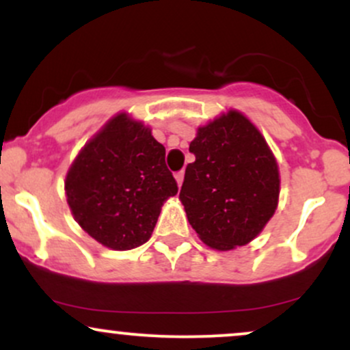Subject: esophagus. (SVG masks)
I'll return each instance as SVG.
<instances>
[{
    "label": "esophagus",
    "instance_id": "esophagus-1",
    "mask_svg": "<svg viewBox=\"0 0 350 350\" xmlns=\"http://www.w3.org/2000/svg\"><path fill=\"white\" fill-rule=\"evenodd\" d=\"M174 179H176V183H178V186H179V187L183 186V180H184V172H183V171L176 172V174H174Z\"/></svg>",
    "mask_w": 350,
    "mask_h": 350
}]
</instances>
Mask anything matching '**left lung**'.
Returning <instances> with one entry per match:
<instances>
[{
  "mask_svg": "<svg viewBox=\"0 0 350 350\" xmlns=\"http://www.w3.org/2000/svg\"><path fill=\"white\" fill-rule=\"evenodd\" d=\"M189 151L196 161L187 164L179 199L199 239L220 252L252 242L280 198L278 163L263 135L230 110L199 126Z\"/></svg>",
  "mask_w": 350,
  "mask_h": 350,
  "instance_id": "obj_1",
  "label": "left lung"
}]
</instances>
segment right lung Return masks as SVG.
<instances>
[{
  "mask_svg": "<svg viewBox=\"0 0 350 350\" xmlns=\"http://www.w3.org/2000/svg\"><path fill=\"white\" fill-rule=\"evenodd\" d=\"M164 156L151 128L128 113L108 120L66 176L67 204L79 226L111 250L146 243L163 204L178 194Z\"/></svg>",
  "mask_w": 350,
  "mask_h": 350,
  "instance_id": "right-lung-1",
  "label": "right lung"
}]
</instances>
